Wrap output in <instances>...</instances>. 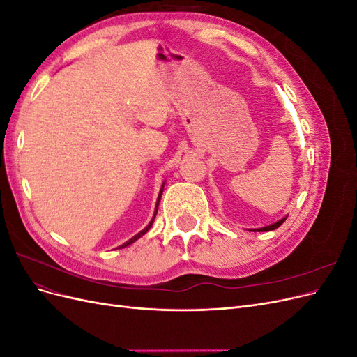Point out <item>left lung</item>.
Instances as JSON below:
<instances>
[{
    "mask_svg": "<svg viewBox=\"0 0 357 357\" xmlns=\"http://www.w3.org/2000/svg\"><path fill=\"white\" fill-rule=\"evenodd\" d=\"M286 220V218L284 219H282V220H278V222H275V223H273V225H269V226H265V228H261V229H255V231H259V232H266V231H274V229H277L280 225H282L283 222Z\"/></svg>",
    "mask_w": 357,
    "mask_h": 357,
    "instance_id": "obj_1",
    "label": "left lung"
}]
</instances>
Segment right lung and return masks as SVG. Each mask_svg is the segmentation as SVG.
Here are the masks:
<instances>
[{
    "instance_id": "obj_1",
    "label": "right lung",
    "mask_w": 357,
    "mask_h": 357,
    "mask_svg": "<svg viewBox=\"0 0 357 357\" xmlns=\"http://www.w3.org/2000/svg\"><path fill=\"white\" fill-rule=\"evenodd\" d=\"M162 192H164V185H162V189H160V192H159V197H158V202H156V210H155V215H153V219L152 220H150V223L146 226V228L142 231V232H138L135 236H132V238L131 240H129V241H126V243H123L121 247H126V245H129V244H132L134 241H137L138 238H139V236H143L150 228H152V225H153V220H155V218H156V213H158V205H159V201H160V195H162Z\"/></svg>"
}]
</instances>
